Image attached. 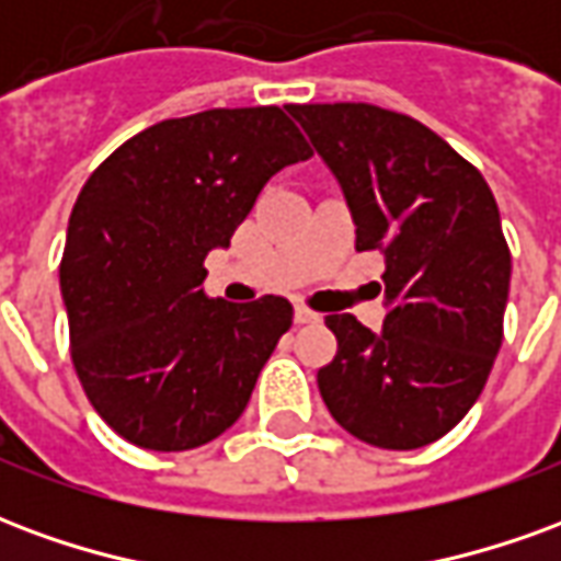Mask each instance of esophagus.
<instances>
[{
    "label": "esophagus",
    "mask_w": 561,
    "mask_h": 561,
    "mask_svg": "<svg viewBox=\"0 0 561 561\" xmlns=\"http://www.w3.org/2000/svg\"><path fill=\"white\" fill-rule=\"evenodd\" d=\"M294 321H297V324H318V321H321V312L309 309V306H297V309H294Z\"/></svg>",
    "instance_id": "1"
}]
</instances>
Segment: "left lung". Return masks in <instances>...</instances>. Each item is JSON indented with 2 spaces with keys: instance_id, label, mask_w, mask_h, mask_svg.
<instances>
[{
  "instance_id": "8db88e82",
  "label": "left lung",
  "mask_w": 561,
  "mask_h": 561,
  "mask_svg": "<svg viewBox=\"0 0 561 561\" xmlns=\"http://www.w3.org/2000/svg\"><path fill=\"white\" fill-rule=\"evenodd\" d=\"M340 180L357 252L385 255V328L328 316L340 342L318 369L342 430L414 450L457 426L502 348L511 252L481 171L433 128L376 104H288Z\"/></svg>"
}]
</instances>
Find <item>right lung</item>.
<instances>
[{
	"label": "right lung",
	"mask_w": 561,
	"mask_h": 561,
	"mask_svg": "<svg viewBox=\"0 0 561 561\" xmlns=\"http://www.w3.org/2000/svg\"><path fill=\"white\" fill-rule=\"evenodd\" d=\"M309 156L282 107H216L144 128L80 188L59 264L71 360L126 442L192 450L243 414L294 309L209 300L204 257Z\"/></svg>",
	"instance_id": "obj_1"
}]
</instances>
